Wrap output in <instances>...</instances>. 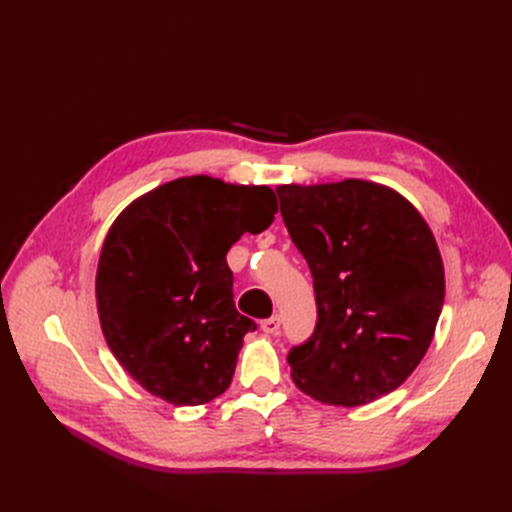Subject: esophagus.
<instances>
[{
    "label": "esophagus",
    "mask_w": 512,
    "mask_h": 512,
    "mask_svg": "<svg viewBox=\"0 0 512 512\" xmlns=\"http://www.w3.org/2000/svg\"><path fill=\"white\" fill-rule=\"evenodd\" d=\"M260 329L269 333V335H275L277 331H280V316H271V318H265L260 322Z\"/></svg>",
    "instance_id": "obj_1"
}]
</instances>
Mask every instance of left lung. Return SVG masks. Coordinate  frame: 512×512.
<instances>
[{
	"instance_id": "8db88e82",
	"label": "left lung",
	"mask_w": 512,
	"mask_h": 512,
	"mask_svg": "<svg viewBox=\"0 0 512 512\" xmlns=\"http://www.w3.org/2000/svg\"><path fill=\"white\" fill-rule=\"evenodd\" d=\"M275 192L318 307L314 333L288 352L294 384L346 408L389 395L421 363L444 303L427 222L395 190L361 179Z\"/></svg>"
}]
</instances>
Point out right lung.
I'll list each match as a JSON object with an SVG mask.
<instances>
[{"label": "right lung", "mask_w": 512, "mask_h": 512, "mask_svg": "<svg viewBox=\"0 0 512 512\" xmlns=\"http://www.w3.org/2000/svg\"><path fill=\"white\" fill-rule=\"evenodd\" d=\"M277 211L267 185L181 177L136 198L104 239L96 273L102 333L128 374L175 406L222 395L256 322L232 301L226 254Z\"/></svg>", "instance_id": "1"}]
</instances>
